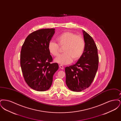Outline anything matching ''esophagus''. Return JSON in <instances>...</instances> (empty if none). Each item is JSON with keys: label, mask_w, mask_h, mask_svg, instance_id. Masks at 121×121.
<instances>
[{"label": "esophagus", "mask_w": 121, "mask_h": 121, "mask_svg": "<svg viewBox=\"0 0 121 121\" xmlns=\"http://www.w3.org/2000/svg\"><path fill=\"white\" fill-rule=\"evenodd\" d=\"M59 68L61 69H63V65H59Z\"/></svg>", "instance_id": "esophagus-1"}]
</instances>
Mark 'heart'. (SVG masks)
<instances>
[{
    "label": "heart",
    "mask_w": 121,
    "mask_h": 121,
    "mask_svg": "<svg viewBox=\"0 0 121 121\" xmlns=\"http://www.w3.org/2000/svg\"><path fill=\"white\" fill-rule=\"evenodd\" d=\"M57 39L60 47H64V53L55 58V62L62 65L68 64L73 59L76 61L82 55L85 48V42L82 37L72 32H66L59 35ZM59 46L52 41L48 43V50L53 56H57L59 54L60 49Z\"/></svg>",
    "instance_id": "b5f03b06"
}]
</instances>
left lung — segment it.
I'll return each mask as SVG.
<instances>
[{
  "label": "left lung",
  "mask_w": 121,
  "mask_h": 121,
  "mask_svg": "<svg viewBox=\"0 0 121 121\" xmlns=\"http://www.w3.org/2000/svg\"><path fill=\"white\" fill-rule=\"evenodd\" d=\"M85 48L84 52L73 65L65 68L66 83L69 89L81 92L90 86L98 67V48L92 37L83 30Z\"/></svg>",
  "instance_id": "obj_1"
}]
</instances>
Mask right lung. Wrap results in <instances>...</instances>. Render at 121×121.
<instances>
[{"mask_svg": "<svg viewBox=\"0 0 121 121\" xmlns=\"http://www.w3.org/2000/svg\"><path fill=\"white\" fill-rule=\"evenodd\" d=\"M54 33V29L37 30L28 36L22 47L20 66L24 80L37 91L49 89L53 76L58 69V63H51L52 58L48 49Z\"/></svg>", "mask_w": 121, "mask_h": 121, "instance_id": "add662e5", "label": "right lung"}]
</instances>
